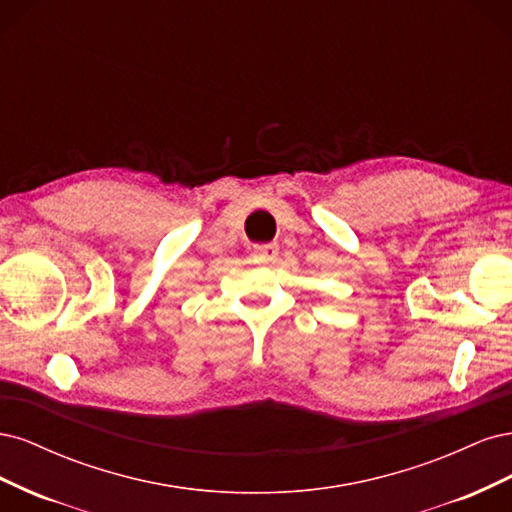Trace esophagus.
Masks as SVG:
<instances>
[{"instance_id":"obj_1","label":"esophagus","mask_w":512,"mask_h":512,"mask_svg":"<svg viewBox=\"0 0 512 512\" xmlns=\"http://www.w3.org/2000/svg\"><path fill=\"white\" fill-rule=\"evenodd\" d=\"M277 252H280V245L277 243H262V245H254V260L256 262H262V265H267V262H271Z\"/></svg>"}]
</instances>
